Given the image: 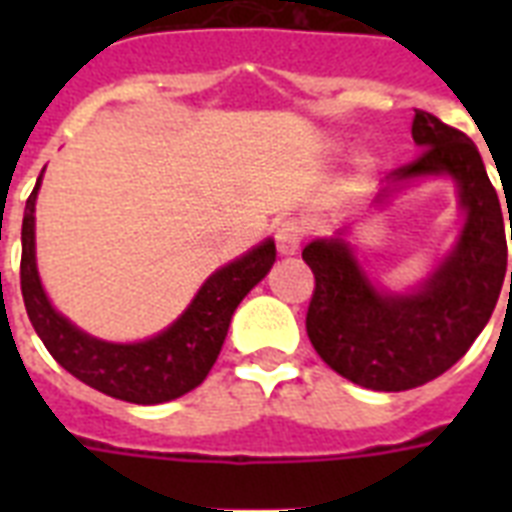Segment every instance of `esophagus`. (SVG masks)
I'll return each instance as SVG.
<instances>
[{"label": "esophagus", "instance_id": "34e87169", "mask_svg": "<svg viewBox=\"0 0 512 512\" xmlns=\"http://www.w3.org/2000/svg\"><path fill=\"white\" fill-rule=\"evenodd\" d=\"M303 236V223L295 220V217H287V220L276 223V247H279L281 255H295L300 244H303Z\"/></svg>", "mask_w": 512, "mask_h": 512}]
</instances>
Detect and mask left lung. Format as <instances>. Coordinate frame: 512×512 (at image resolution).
Returning <instances> with one entry per match:
<instances>
[{
	"mask_svg": "<svg viewBox=\"0 0 512 512\" xmlns=\"http://www.w3.org/2000/svg\"><path fill=\"white\" fill-rule=\"evenodd\" d=\"M412 138L422 151L390 172V180L449 172L468 209L457 247L428 284L414 295H382L342 239L311 241L303 249L316 279L305 316L313 348L345 380L388 393L417 388L452 369L486 327L508 273L500 196L476 143L420 108Z\"/></svg>",
	"mask_w": 512,
	"mask_h": 512,
	"instance_id": "obj_1",
	"label": "left lung"
}]
</instances>
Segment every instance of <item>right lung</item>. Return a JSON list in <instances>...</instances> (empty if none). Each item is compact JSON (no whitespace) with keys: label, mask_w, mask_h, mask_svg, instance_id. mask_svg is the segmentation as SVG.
<instances>
[{"label":"right lung","mask_w":512,"mask_h":512,"mask_svg":"<svg viewBox=\"0 0 512 512\" xmlns=\"http://www.w3.org/2000/svg\"><path fill=\"white\" fill-rule=\"evenodd\" d=\"M39 183L42 175L23 212L20 292L28 319L50 356L84 385L130 404H164L201 385L220 356L236 305L271 271L276 260L273 241H263L236 263L212 273L188 311L162 335L132 345L103 342L68 324V319L52 308L39 284L34 260V204Z\"/></svg>","instance_id":"obj_1"}]
</instances>
